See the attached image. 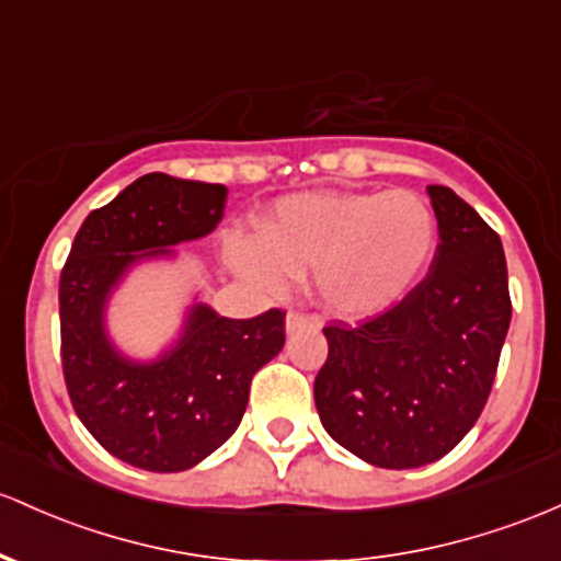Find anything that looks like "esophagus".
Segmentation results:
<instances>
[{"mask_svg":"<svg viewBox=\"0 0 561 561\" xmlns=\"http://www.w3.org/2000/svg\"><path fill=\"white\" fill-rule=\"evenodd\" d=\"M287 332L304 330V328H319V319L311 317V313H300V311H290L285 319Z\"/></svg>","mask_w":561,"mask_h":561,"instance_id":"esophagus-1","label":"esophagus"}]
</instances>
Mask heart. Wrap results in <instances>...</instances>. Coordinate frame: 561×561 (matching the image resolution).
<instances>
[{"label": "heart", "instance_id": "1", "mask_svg": "<svg viewBox=\"0 0 561 561\" xmlns=\"http://www.w3.org/2000/svg\"><path fill=\"white\" fill-rule=\"evenodd\" d=\"M436 239V215L415 191H309L276 202L261 233L233 239L229 257L268 290L311 271L324 311L370 319L417 285Z\"/></svg>", "mask_w": 561, "mask_h": 561}]
</instances>
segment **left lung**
<instances>
[{
	"label": "left lung",
	"instance_id": "obj_1",
	"mask_svg": "<svg viewBox=\"0 0 561 561\" xmlns=\"http://www.w3.org/2000/svg\"><path fill=\"white\" fill-rule=\"evenodd\" d=\"M439 224L431 271L365 324L324 328L313 402L332 439L378 469H417L469 434L511 324L501 237L453 188L428 186Z\"/></svg>",
	"mask_w": 561,
	"mask_h": 561
}]
</instances>
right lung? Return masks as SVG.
Masks as SVG:
<instances>
[{
    "label": "right lung",
    "instance_id": "right-lung-1",
    "mask_svg": "<svg viewBox=\"0 0 561 561\" xmlns=\"http://www.w3.org/2000/svg\"><path fill=\"white\" fill-rule=\"evenodd\" d=\"M226 186L149 172L84 218L60 274V362L79 421L144 471H186L237 431L250 380L285 346V311L229 319L194 304L181 337L135 362L106 332L108 295L135 263L172 255L224 218Z\"/></svg>",
    "mask_w": 561,
    "mask_h": 561
}]
</instances>
